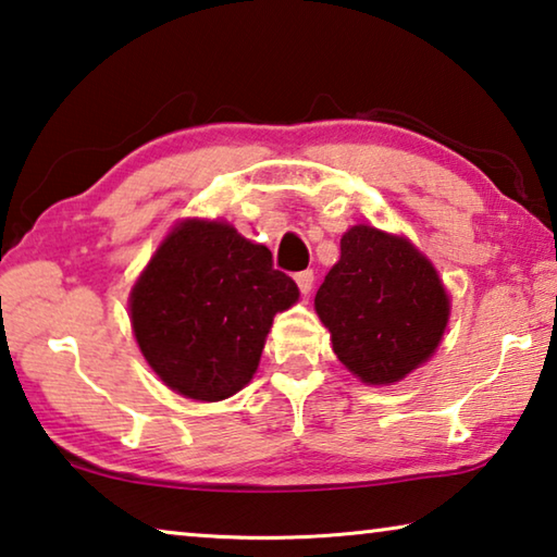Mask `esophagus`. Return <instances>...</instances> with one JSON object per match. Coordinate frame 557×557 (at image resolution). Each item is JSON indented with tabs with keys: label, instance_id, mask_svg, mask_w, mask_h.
Returning a JSON list of instances; mask_svg holds the SVG:
<instances>
[{
	"label": "esophagus",
	"instance_id": "34e87169",
	"mask_svg": "<svg viewBox=\"0 0 557 557\" xmlns=\"http://www.w3.org/2000/svg\"><path fill=\"white\" fill-rule=\"evenodd\" d=\"M295 282H297L299 293H302V295H310V293H312V285H314V272H312V270H302V272H297V275H295Z\"/></svg>",
	"mask_w": 557,
	"mask_h": 557
}]
</instances>
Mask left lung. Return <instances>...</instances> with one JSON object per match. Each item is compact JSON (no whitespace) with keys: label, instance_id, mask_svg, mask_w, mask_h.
<instances>
[{"label":"left lung","instance_id":"8db88e82","mask_svg":"<svg viewBox=\"0 0 557 557\" xmlns=\"http://www.w3.org/2000/svg\"><path fill=\"white\" fill-rule=\"evenodd\" d=\"M339 262L317 289L314 310L334 355L364 384H394L434 355L448 324V295L406 237L355 225Z\"/></svg>","mask_w":557,"mask_h":557}]
</instances>
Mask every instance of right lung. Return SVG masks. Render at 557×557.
Listing matches in <instances>:
<instances>
[{
    "label": "right lung",
    "mask_w": 557,
    "mask_h": 557,
    "mask_svg": "<svg viewBox=\"0 0 557 557\" xmlns=\"http://www.w3.org/2000/svg\"><path fill=\"white\" fill-rule=\"evenodd\" d=\"M299 297L272 252L220 220H183L131 289V324L165 386L196 401L243 389L272 317Z\"/></svg>",
    "instance_id": "obj_1"
}]
</instances>
